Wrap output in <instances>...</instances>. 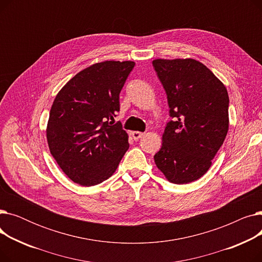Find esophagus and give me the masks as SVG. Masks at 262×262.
I'll return each mask as SVG.
<instances>
[{
    "mask_svg": "<svg viewBox=\"0 0 262 262\" xmlns=\"http://www.w3.org/2000/svg\"><path fill=\"white\" fill-rule=\"evenodd\" d=\"M144 134H145V133H141V132H133V133H132V136H133V138H134L135 140H139L140 138H142V137L144 136Z\"/></svg>",
    "mask_w": 262,
    "mask_h": 262,
    "instance_id": "esophagus-1",
    "label": "esophagus"
}]
</instances>
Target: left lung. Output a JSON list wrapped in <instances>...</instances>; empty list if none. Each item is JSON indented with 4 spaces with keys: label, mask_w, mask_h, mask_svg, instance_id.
<instances>
[{
    "label": "left lung",
    "mask_w": 262,
    "mask_h": 262,
    "mask_svg": "<svg viewBox=\"0 0 262 262\" xmlns=\"http://www.w3.org/2000/svg\"><path fill=\"white\" fill-rule=\"evenodd\" d=\"M153 66L167 93L172 118L155 163L171 183L194 182L208 171L227 135V90L207 67L194 59H156Z\"/></svg>",
    "instance_id": "8db88e82"
}]
</instances>
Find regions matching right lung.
Returning <instances> with one entry per match:
<instances>
[{
    "label": "right lung",
    "mask_w": 262,
    "mask_h": 262,
    "mask_svg": "<svg viewBox=\"0 0 262 262\" xmlns=\"http://www.w3.org/2000/svg\"><path fill=\"white\" fill-rule=\"evenodd\" d=\"M133 61H104L77 73L52 105L47 128L51 154L64 174L81 186L103 183L129 147L122 124L120 92Z\"/></svg>",
    "instance_id": "add662e5"
}]
</instances>
